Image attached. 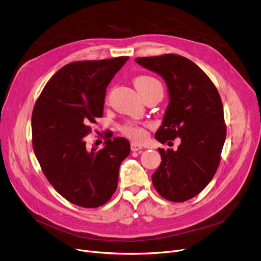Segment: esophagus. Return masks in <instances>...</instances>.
<instances>
[{"instance_id":"esophagus-1","label":"esophagus","mask_w":261,"mask_h":261,"mask_svg":"<svg viewBox=\"0 0 261 261\" xmlns=\"http://www.w3.org/2000/svg\"><path fill=\"white\" fill-rule=\"evenodd\" d=\"M141 148V145H138L137 143H132L131 144V151H133V152H136V151H138V150H140Z\"/></svg>"}]
</instances>
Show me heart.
I'll return each mask as SVG.
<instances>
[{
	"mask_svg": "<svg viewBox=\"0 0 261 261\" xmlns=\"http://www.w3.org/2000/svg\"><path fill=\"white\" fill-rule=\"evenodd\" d=\"M134 85L139 93L148 91V90L156 88V87H162L158 80H156L155 78L150 77V76H139V77L135 78ZM122 131L125 135H127L128 137H130L134 140H137V141L144 140L147 136V132H146L145 128L140 127V126H136V125H132V124H128V125L124 126Z\"/></svg>",
	"mask_w": 261,
	"mask_h": 261,
	"instance_id": "b5f03b06",
	"label": "heart"
}]
</instances>
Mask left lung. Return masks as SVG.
<instances>
[{
	"label": "left lung",
	"instance_id": "8db88e82",
	"mask_svg": "<svg viewBox=\"0 0 261 261\" xmlns=\"http://www.w3.org/2000/svg\"><path fill=\"white\" fill-rule=\"evenodd\" d=\"M164 80L169 105L155 133L161 144L180 138L177 150L158 149L161 163L152 175L158 194L184 202L200 194L215 176L226 138L219 91L203 70L185 57L165 54L135 58Z\"/></svg>",
	"mask_w": 261,
	"mask_h": 261
}]
</instances>
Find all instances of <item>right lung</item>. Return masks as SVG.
<instances>
[{"label":"right lung","instance_id":"obj_1","mask_svg":"<svg viewBox=\"0 0 261 261\" xmlns=\"http://www.w3.org/2000/svg\"><path fill=\"white\" fill-rule=\"evenodd\" d=\"M129 57L86 60L61 67L42 89L32 113V144L41 170L67 201L85 208L105 204L130 153L124 137L107 136L88 149L90 123L103 115L106 88Z\"/></svg>","mask_w":261,"mask_h":261}]
</instances>
